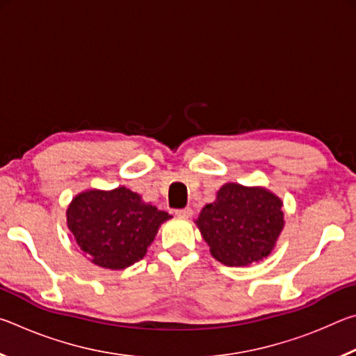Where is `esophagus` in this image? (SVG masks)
<instances>
[{"label":"esophagus","mask_w":356,"mask_h":356,"mask_svg":"<svg viewBox=\"0 0 356 356\" xmlns=\"http://www.w3.org/2000/svg\"><path fill=\"white\" fill-rule=\"evenodd\" d=\"M176 215L180 216V218H190V216L193 215V210H191V207L177 209V210H176Z\"/></svg>","instance_id":"esophagus-1"}]
</instances>
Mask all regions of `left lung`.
Instances as JSON below:
<instances>
[{
    "mask_svg": "<svg viewBox=\"0 0 356 356\" xmlns=\"http://www.w3.org/2000/svg\"><path fill=\"white\" fill-rule=\"evenodd\" d=\"M281 207L280 197L267 190L226 184L202 209L196 225L216 261L240 267L273 250L284 226Z\"/></svg>",
    "mask_w": 356,
    "mask_h": 356,
    "instance_id": "8db88e82",
    "label": "left lung"
}]
</instances>
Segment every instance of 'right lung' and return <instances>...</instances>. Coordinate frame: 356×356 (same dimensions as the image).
<instances>
[{
	"instance_id": "right-lung-1",
	"label": "right lung",
	"mask_w": 356,
	"mask_h": 356,
	"mask_svg": "<svg viewBox=\"0 0 356 356\" xmlns=\"http://www.w3.org/2000/svg\"><path fill=\"white\" fill-rule=\"evenodd\" d=\"M168 212L143 202L125 186L113 191L89 190L67 209V226L89 261L122 270L146 256Z\"/></svg>"
}]
</instances>
